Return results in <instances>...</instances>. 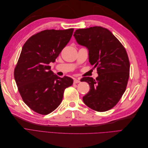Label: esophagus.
<instances>
[{
	"label": "esophagus",
	"instance_id": "1",
	"mask_svg": "<svg viewBox=\"0 0 148 148\" xmlns=\"http://www.w3.org/2000/svg\"><path fill=\"white\" fill-rule=\"evenodd\" d=\"M79 82H80V81H79V79H77V78H75V79H74L73 83H74L75 84H76V83H79Z\"/></svg>",
	"mask_w": 148,
	"mask_h": 148
}]
</instances>
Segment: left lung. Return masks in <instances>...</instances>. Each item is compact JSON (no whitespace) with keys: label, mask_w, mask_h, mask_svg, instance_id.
Returning <instances> with one entry per match:
<instances>
[{"label":"left lung","mask_w":148,"mask_h":148,"mask_svg":"<svg viewBox=\"0 0 148 148\" xmlns=\"http://www.w3.org/2000/svg\"><path fill=\"white\" fill-rule=\"evenodd\" d=\"M73 36L89 51V61L97 67L98 77H83L90 90L83 96L84 103L97 112L111 109L126 90L130 62L125 47L110 31L101 26L78 29Z\"/></svg>","instance_id":"1"}]
</instances>
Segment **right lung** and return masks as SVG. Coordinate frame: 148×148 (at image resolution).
Here are the masks:
<instances>
[{"mask_svg": "<svg viewBox=\"0 0 148 148\" xmlns=\"http://www.w3.org/2000/svg\"><path fill=\"white\" fill-rule=\"evenodd\" d=\"M73 30L42 31L30 37L22 48L14 78L22 99L35 112L47 115L56 110L65 89L73 84L72 78L53 74L49 64L69 43Z\"/></svg>", "mask_w": 148, "mask_h": 148, "instance_id": "add662e5", "label": "right lung"}]
</instances>
